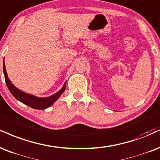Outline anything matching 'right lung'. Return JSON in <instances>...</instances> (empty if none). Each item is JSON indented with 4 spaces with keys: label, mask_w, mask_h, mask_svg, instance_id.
<instances>
[{
    "label": "right lung",
    "mask_w": 160,
    "mask_h": 160,
    "mask_svg": "<svg viewBox=\"0 0 160 160\" xmlns=\"http://www.w3.org/2000/svg\"><path fill=\"white\" fill-rule=\"evenodd\" d=\"M3 70L6 83H7V87H8L11 94L14 96L15 98H16V100L24 103L25 105L29 106V107H30L32 109H45L48 108L51 105H53L55 103V101L60 97L62 94L65 92V87H66V81H65L64 85H63L61 89L57 92H56L53 95H52L51 96L46 98L36 97V96L31 95V94L26 93V92L22 91V90H20L19 88L15 87L13 85L12 82L9 79L7 71H6L4 59H3Z\"/></svg>",
    "instance_id": "1"
}]
</instances>
